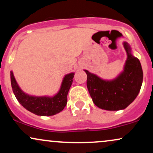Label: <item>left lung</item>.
Masks as SVG:
<instances>
[{"instance_id": "8db88e82", "label": "left lung", "mask_w": 153, "mask_h": 153, "mask_svg": "<svg viewBox=\"0 0 153 153\" xmlns=\"http://www.w3.org/2000/svg\"><path fill=\"white\" fill-rule=\"evenodd\" d=\"M127 59L124 72L111 81L103 80L85 70L87 88L93 102L102 109L117 111L127 108L136 99L141 88L143 73L140 60L131 53L129 44L124 42Z\"/></svg>"}]
</instances>
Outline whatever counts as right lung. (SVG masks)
Instances as JSON below:
<instances>
[{"label": "right lung", "instance_id": "1", "mask_svg": "<svg viewBox=\"0 0 153 153\" xmlns=\"http://www.w3.org/2000/svg\"><path fill=\"white\" fill-rule=\"evenodd\" d=\"M74 75L72 73L65 76L58 94L52 98L36 97L24 94L19 87L12 72H10V82L16 98L26 109L39 116H52L62 111L65 107L67 96Z\"/></svg>", "mask_w": 153, "mask_h": 153}]
</instances>
